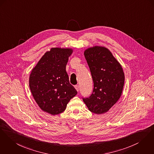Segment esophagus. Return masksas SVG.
<instances>
[{
    "label": "esophagus",
    "instance_id": "esophagus-1",
    "mask_svg": "<svg viewBox=\"0 0 154 154\" xmlns=\"http://www.w3.org/2000/svg\"><path fill=\"white\" fill-rule=\"evenodd\" d=\"M75 88L76 89V90H77V91H79V85H75Z\"/></svg>",
    "mask_w": 154,
    "mask_h": 154
}]
</instances>
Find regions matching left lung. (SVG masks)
<instances>
[{"label": "left lung", "instance_id": "left-lung-1", "mask_svg": "<svg viewBox=\"0 0 154 154\" xmlns=\"http://www.w3.org/2000/svg\"><path fill=\"white\" fill-rule=\"evenodd\" d=\"M91 71L94 88L88 98H83L88 109L95 114L106 112L119 100L124 85L125 75L119 61L106 48L94 46L84 51Z\"/></svg>", "mask_w": 154, "mask_h": 154}]
</instances>
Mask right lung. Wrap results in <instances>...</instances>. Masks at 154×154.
Here are the masks:
<instances>
[{
    "instance_id": "right-lung-1",
    "label": "right lung",
    "mask_w": 154,
    "mask_h": 154,
    "mask_svg": "<svg viewBox=\"0 0 154 154\" xmlns=\"http://www.w3.org/2000/svg\"><path fill=\"white\" fill-rule=\"evenodd\" d=\"M72 53L71 48H51L30 75L29 87L35 102L41 109L53 116L63 112L77 94L66 70Z\"/></svg>"
}]
</instances>
